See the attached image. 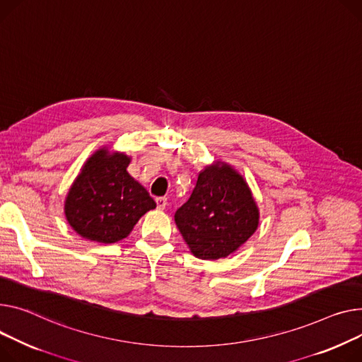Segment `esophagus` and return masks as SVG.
<instances>
[{
	"instance_id": "esophagus-1",
	"label": "esophagus",
	"mask_w": 362,
	"mask_h": 362,
	"mask_svg": "<svg viewBox=\"0 0 362 362\" xmlns=\"http://www.w3.org/2000/svg\"><path fill=\"white\" fill-rule=\"evenodd\" d=\"M156 202H157V208H158V209H164V208L167 206V198H165V197L157 198Z\"/></svg>"
}]
</instances>
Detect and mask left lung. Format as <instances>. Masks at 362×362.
<instances>
[{
    "label": "left lung",
    "mask_w": 362,
    "mask_h": 362,
    "mask_svg": "<svg viewBox=\"0 0 362 362\" xmlns=\"http://www.w3.org/2000/svg\"><path fill=\"white\" fill-rule=\"evenodd\" d=\"M175 221L199 259L215 260L237 250L256 231L259 211L243 177L227 164L199 173Z\"/></svg>",
    "instance_id": "left-lung-1"
}]
</instances>
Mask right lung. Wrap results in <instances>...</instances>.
Instances as JSON below:
<instances>
[{
	"instance_id": "add662e5",
	"label": "right lung",
	"mask_w": 362,
	"mask_h": 362,
	"mask_svg": "<svg viewBox=\"0 0 362 362\" xmlns=\"http://www.w3.org/2000/svg\"><path fill=\"white\" fill-rule=\"evenodd\" d=\"M129 157L93 154L69 189L65 215L81 237L99 243L125 238L141 216L156 208L154 199L128 172Z\"/></svg>"
}]
</instances>
